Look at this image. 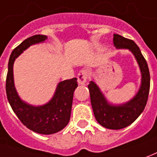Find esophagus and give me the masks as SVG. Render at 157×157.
Segmentation results:
<instances>
[{
  "label": "esophagus",
  "mask_w": 157,
  "mask_h": 157,
  "mask_svg": "<svg viewBox=\"0 0 157 157\" xmlns=\"http://www.w3.org/2000/svg\"><path fill=\"white\" fill-rule=\"evenodd\" d=\"M89 74L90 72L88 70H86V69L81 70L80 72H78V85H85L86 81L88 79Z\"/></svg>",
  "instance_id": "obj_1"
}]
</instances>
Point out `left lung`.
Masks as SVG:
<instances>
[{
  "instance_id": "8db88e82",
  "label": "left lung",
  "mask_w": 157,
  "mask_h": 157,
  "mask_svg": "<svg viewBox=\"0 0 157 157\" xmlns=\"http://www.w3.org/2000/svg\"><path fill=\"white\" fill-rule=\"evenodd\" d=\"M113 45L117 49H128L132 53L141 72V85L134 97L121 104L110 103L106 99L98 85L90 81L89 88L93 112L97 122L105 128L119 130L131 125L142 113L146 106L151 77L144 57L138 45L132 40L113 34Z\"/></svg>"
}]
</instances>
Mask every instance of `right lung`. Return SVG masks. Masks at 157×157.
I'll use <instances>...</instances> for the list:
<instances>
[{
    "mask_svg": "<svg viewBox=\"0 0 157 157\" xmlns=\"http://www.w3.org/2000/svg\"><path fill=\"white\" fill-rule=\"evenodd\" d=\"M47 36L35 35L23 41L11 54L6 75L7 100L15 114L27 128L40 134H53L61 131L70 120L73 92L78 87L76 78L60 82L55 94L44 105L34 106L23 101L16 90L13 78V63L23 52L34 44L47 40Z\"/></svg>",
    "mask_w": 157,
    "mask_h": 157,
    "instance_id": "right-lung-1",
    "label": "right lung"
}]
</instances>
